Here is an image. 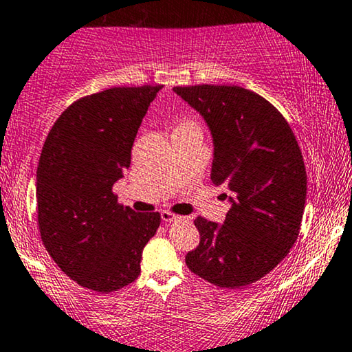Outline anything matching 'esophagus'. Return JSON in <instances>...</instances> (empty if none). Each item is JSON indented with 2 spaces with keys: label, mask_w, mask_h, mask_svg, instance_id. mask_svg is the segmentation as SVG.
<instances>
[{
  "label": "esophagus",
  "mask_w": 352,
  "mask_h": 352,
  "mask_svg": "<svg viewBox=\"0 0 352 352\" xmlns=\"http://www.w3.org/2000/svg\"><path fill=\"white\" fill-rule=\"evenodd\" d=\"M161 217H162L164 222H175V221H180V219H182L180 216L173 214V212L167 211V209H164V211L161 212Z\"/></svg>",
  "instance_id": "1"
}]
</instances>
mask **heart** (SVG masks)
Listing matches in <instances>:
<instances>
[{"label": "heart", "instance_id": "1", "mask_svg": "<svg viewBox=\"0 0 352 352\" xmlns=\"http://www.w3.org/2000/svg\"><path fill=\"white\" fill-rule=\"evenodd\" d=\"M188 128H197V130H198V124L195 123V120H190V118L180 120L175 130H188Z\"/></svg>", "mask_w": 352, "mask_h": 352}]
</instances>
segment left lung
I'll return each instance as SVG.
<instances>
[{
    "mask_svg": "<svg viewBox=\"0 0 352 352\" xmlns=\"http://www.w3.org/2000/svg\"><path fill=\"white\" fill-rule=\"evenodd\" d=\"M173 92L206 122L214 143L211 180L232 193L224 224L195 219L199 245L185 263L214 286H248L281 263L299 237L307 197L300 148L278 109L248 89L199 84Z\"/></svg>",
    "mask_w": 352,
    "mask_h": 352,
    "instance_id": "8db88e82",
    "label": "left lung"
}]
</instances>
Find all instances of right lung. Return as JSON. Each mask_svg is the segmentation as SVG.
<instances>
[{
  "mask_svg": "<svg viewBox=\"0 0 352 352\" xmlns=\"http://www.w3.org/2000/svg\"><path fill=\"white\" fill-rule=\"evenodd\" d=\"M162 86L112 87L73 102L48 133L37 167V221L53 261L79 286L112 292L141 273L159 212L118 204L112 186Z\"/></svg>",
  "mask_w": 352,
  "mask_h": 352,
  "instance_id": "1",
  "label": "right lung"
}]
</instances>
